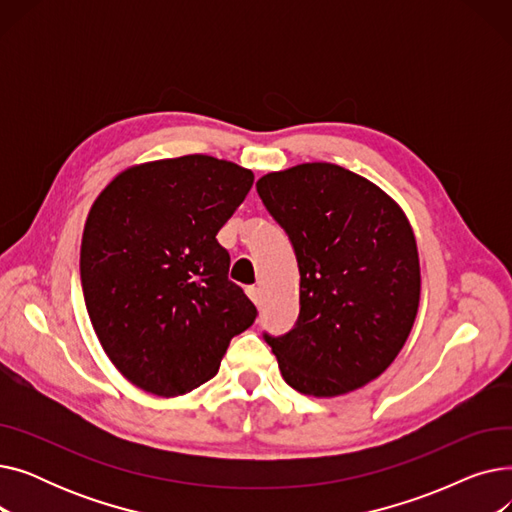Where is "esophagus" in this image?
<instances>
[{"label":"esophagus","mask_w":512,"mask_h":512,"mask_svg":"<svg viewBox=\"0 0 512 512\" xmlns=\"http://www.w3.org/2000/svg\"><path fill=\"white\" fill-rule=\"evenodd\" d=\"M247 294H249V299H251L255 305L261 303V292H259L257 286H249V288H247Z\"/></svg>","instance_id":"1"}]
</instances>
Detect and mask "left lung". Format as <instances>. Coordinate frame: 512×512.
<instances>
[{
    "mask_svg": "<svg viewBox=\"0 0 512 512\" xmlns=\"http://www.w3.org/2000/svg\"><path fill=\"white\" fill-rule=\"evenodd\" d=\"M257 193L301 272L297 326L265 334L282 378L317 398L363 388L398 357L419 311L409 218L380 186L326 161L265 174Z\"/></svg>",
    "mask_w": 512,
    "mask_h": 512,
    "instance_id": "obj_1",
    "label": "left lung"
}]
</instances>
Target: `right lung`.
<instances>
[{"mask_svg":"<svg viewBox=\"0 0 512 512\" xmlns=\"http://www.w3.org/2000/svg\"><path fill=\"white\" fill-rule=\"evenodd\" d=\"M253 178L211 155L157 159L120 172L91 205L80 282L103 351L130 384L164 398L199 388L255 321L215 238Z\"/></svg>","mask_w":512,"mask_h":512,"instance_id":"1","label":"right lung"}]
</instances>
